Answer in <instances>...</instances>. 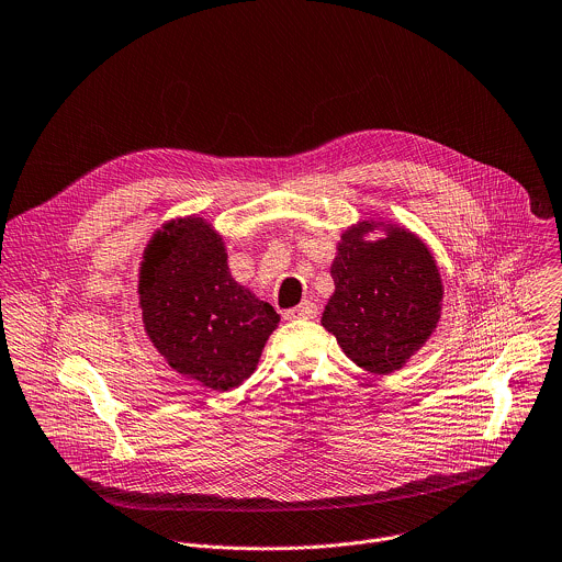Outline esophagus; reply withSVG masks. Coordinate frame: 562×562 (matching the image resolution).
<instances>
[{
    "label": "esophagus",
    "instance_id": "esophagus-1",
    "mask_svg": "<svg viewBox=\"0 0 562 562\" xmlns=\"http://www.w3.org/2000/svg\"><path fill=\"white\" fill-rule=\"evenodd\" d=\"M286 319H313L317 317V306L311 300H304L300 306L284 313Z\"/></svg>",
    "mask_w": 562,
    "mask_h": 562
}]
</instances>
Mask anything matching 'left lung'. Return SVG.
Here are the masks:
<instances>
[{
	"label": "left lung",
	"instance_id": "obj_1",
	"mask_svg": "<svg viewBox=\"0 0 562 562\" xmlns=\"http://www.w3.org/2000/svg\"><path fill=\"white\" fill-rule=\"evenodd\" d=\"M383 228L370 241L367 234ZM335 293L322 326L350 361L372 374L401 370L434 335L445 286L427 243L403 225L363 218L337 243L330 265Z\"/></svg>",
	"mask_w": 562,
	"mask_h": 562
}]
</instances>
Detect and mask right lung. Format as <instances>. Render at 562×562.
I'll return each instance as SVG.
<instances>
[{
	"instance_id": "right-lung-1",
	"label": "right lung",
	"mask_w": 562,
	"mask_h": 562,
	"mask_svg": "<svg viewBox=\"0 0 562 562\" xmlns=\"http://www.w3.org/2000/svg\"><path fill=\"white\" fill-rule=\"evenodd\" d=\"M139 308L155 350L214 392L247 381L280 315L236 282L223 236L203 216L166 221L139 262Z\"/></svg>"
}]
</instances>
